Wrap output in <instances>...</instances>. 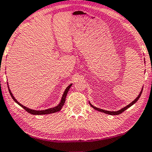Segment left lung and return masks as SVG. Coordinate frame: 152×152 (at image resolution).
Wrapping results in <instances>:
<instances>
[{"mask_svg":"<svg viewBox=\"0 0 152 152\" xmlns=\"http://www.w3.org/2000/svg\"><path fill=\"white\" fill-rule=\"evenodd\" d=\"M143 88L141 89V92H140V93L139 94V95H138V97H137L135 99H134L133 102H131V103H130V104H129L128 105H126V107H123V108H122L121 110H118V111H116V112H111V111H106V110H102V109H99V108H97V107H95V106H93V105H91L90 103V105H91V106L93 108H94V109L95 110H97V111H99V112H103V113H105V114H110V115H119V114H121V113H122L123 112H124L125 110H126V109H128L129 107H130L131 106H132V105L133 104H134V103H135L137 101H138V99H139V97H140V96L141 95V93H142V91H143Z\"/></svg>","mask_w":152,"mask_h":152,"instance_id":"8db88e82","label":"left lung"}]
</instances>
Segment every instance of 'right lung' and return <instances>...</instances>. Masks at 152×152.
Here are the masks:
<instances>
[{"label": "right lung", "mask_w": 152, "mask_h": 152, "mask_svg": "<svg viewBox=\"0 0 152 152\" xmlns=\"http://www.w3.org/2000/svg\"><path fill=\"white\" fill-rule=\"evenodd\" d=\"M72 84H71L70 85H69L66 88V90H65L64 93V95L62 96V98H61V102L59 103L58 105H57L56 107H52V108H49V109H47V110H31L30 108H28L25 106H23V105H21L20 103H19L18 101H17L15 97H14V96L13 95V94H12L11 91H10V89L9 88V93H10V95L11 96V97L13 98V99L15 101V102L18 103V105H20L21 107H23L24 110L26 111H27L28 113H30L31 114H34V115H43V114H53V113H55V112H59V111L61 110V109L62 108V107L64 106L65 102H66V95L67 93H68V91L69 90V88H70L71 86H72Z\"/></svg>", "instance_id": "obj_1"}]
</instances>
